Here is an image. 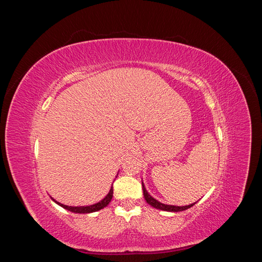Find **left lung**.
Returning a JSON list of instances; mask_svg holds the SVG:
<instances>
[{
	"mask_svg": "<svg viewBox=\"0 0 262 262\" xmlns=\"http://www.w3.org/2000/svg\"><path fill=\"white\" fill-rule=\"evenodd\" d=\"M142 188H143V194H144V198H145L146 202H147L149 205H152V207L155 208V209H160V210L167 211V212H180V211H185V210H187V209H189V208H191V207H193V205L195 204V202H194V203H192V204L185 205V207H176V205L164 204V203H162V202H160V201H157L156 199H154V198L146 191V189H145V187H144L143 182H142Z\"/></svg>",
	"mask_w": 262,
	"mask_h": 262,
	"instance_id": "left-lung-1",
	"label": "left lung"
}]
</instances>
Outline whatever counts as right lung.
I'll return each mask as SVG.
<instances>
[{"label":"right lung","mask_w":262,"mask_h":262,"mask_svg":"<svg viewBox=\"0 0 262 262\" xmlns=\"http://www.w3.org/2000/svg\"><path fill=\"white\" fill-rule=\"evenodd\" d=\"M113 193H114V189L112 187V188H110V190H109L108 194L101 201L95 203V204H92V205H86V207H71V205L69 207V205L62 204V203H60L58 201H55L54 199H52V198H51V199L55 203L59 204L60 207L64 208V209H67V210H69L71 212H73V213H92V212H96V211H99L101 209H104L105 207H107V205L109 204V202L112 201V199H113V195H114Z\"/></svg>","instance_id":"1"}]
</instances>
